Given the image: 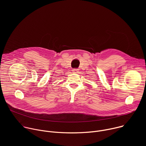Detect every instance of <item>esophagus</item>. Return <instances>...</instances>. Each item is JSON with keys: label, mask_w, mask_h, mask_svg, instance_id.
<instances>
[{"label": "esophagus", "mask_w": 146, "mask_h": 146, "mask_svg": "<svg viewBox=\"0 0 146 146\" xmlns=\"http://www.w3.org/2000/svg\"><path fill=\"white\" fill-rule=\"evenodd\" d=\"M72 72H73V73H78V69H74L72 70Z\"/></svg>", "instance_id": "34e87169"}]
</instances>
